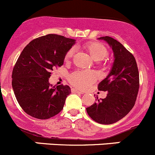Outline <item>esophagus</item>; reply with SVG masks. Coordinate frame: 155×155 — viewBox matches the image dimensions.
<instances>
[{"label": "esophagus", "instance_id": "34e87169", "mask_svg": "<svg viewBox=\"0 0 155 155\" xmlns=\"http://www.w3.org/2000/svg\"><path fill=\"white\" fill-rule=\"evenodd\" d=\"M71 92H72L73 93H81L82 94V92L80 91V90H78V89L76 88H71Z\"/></svg>", "mask_w": 155, "mask_h": 155}]
</instances>
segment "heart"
Listing matches in <instances>:
<instances>
[{
	"instance_id": "heart-1",
	"label": "heart",
	"mask_w": 155,
	"mask_h": 155,
	"mask_svg": "<svg viewBox=\"0 0 155 155\" xmlns=\"http://www.w3.org/2000/svg\"><path fill=\"white\" fill-rule=\"evenodd\" d=\"M84 48L87 50L94 61H102L108 56V50L103 44L98 42H90L85 44ZM74 54V49H71L65 55V60H68ZM96 80L93 72L86 71H76L70 74L69 81L72 85L81 89H85Z\"/></svg>"
}]
</instances>
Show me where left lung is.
Returning <instances> with one entry per match:
<instances>
[{
  "label": "left lung",
  "instance_id": "8db88e82",
  "mask_svg": "<svg viewBox=\"0 0 155 155\" xmlns=\"http://www.w3.org/2000/svg\"><path fill=\"white\" fill-rule=\"evenodd\" d=\"M99 40L111 47L114 60L108 76L98 86L99 90L108 92L107 96L87 108V112L97 123L111 124L124 117L134 106L139 88V70L134 56L120 42L108 36Z\"/></svg>",
  "mask_w": 155,
  "mask_h": 155
}]
</instances>
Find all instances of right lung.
I'll return each mask as SVG.
<instances>
[{"mask_svg": "<svg viewBox=\"0 0 155 155\" xmlns=\"http://www.w3.org/2000/svg\"><path fill=\"white\" fill-rule=\"evenodd\" d=\"M75 40L47 35L31 41L24 48L12 74V87L25 112L38 119H48L62 110L71 93L68 85H50L55 67L63 65L67 52Z\"/></svg>", "mask_w": 155, "mask_h": 155, "instance_id": "right-lung-1", "label": "right lung"}]
</instances>
